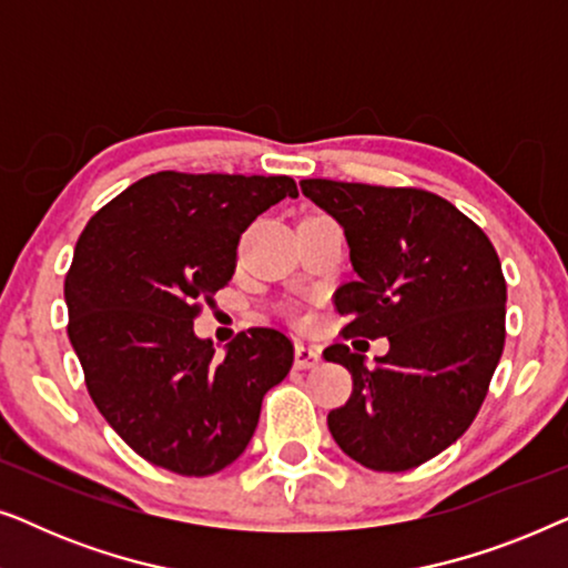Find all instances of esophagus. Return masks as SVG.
<instances>
[{
	"label": "esophagus",
	"mask_w": 568,
	"mask_h": 568,
	"mask_svg": "<svg viewBox=\"0 0 568 568\" xmlns=\"http://www.w3.org/2000/svg\"><path fill=\"white\" fill-rule=\"evenodd\" d=\"M317 364H321V348L310 346L305 341H297V344H294V367L313 369Z\"/></svg>",
	"instance_id": "1"
}]
</instances>
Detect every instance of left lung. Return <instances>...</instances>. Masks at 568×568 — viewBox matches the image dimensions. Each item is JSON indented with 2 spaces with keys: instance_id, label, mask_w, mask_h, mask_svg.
<instances>
[{
  "instance_id": "8db88e82",
  "label": "left lung",
  "mask_w": 568,
  "mask_h": 568,
  "mask_svg": "<svg viewBox=\"0 0 568 568\" xmlns=\"http://www.w3.org/2000/svg\"><path fill=\"white\" fill-rule=\"evenodd\" d=\"M300 189L344 227L356 271L336 292V310L352 315L344 336L390 341L375 367L344 344L325 348L354 379L328 429L364 468H416L463 437L501 359L499 255L476 222L429 191L325 178Z\"/></svg>"
}]
</instances>
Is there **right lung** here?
I'll return each instance as SVG.
<instances>
[{
    "mask_svg": "<svg viewBox=\"0 0 568 568\" xmlns=\"http://www.w3.org/2000/svg\"><path fill=\"white\" fill-rule=\"evenodd\" d=\"M297 199L290 175H146L77 240L64 282L69 341L90 398L144 460L212 476L245 453L261 403L292 369L282 331L251 328L216 356L193 333L201 302L230 284L255 216Z\"/></svg>",
    "mask_w": 568,
    "mask_h": 568,
    "instance_id": "right-lung-1",
    "label": "right lung"
}]
</instances>
